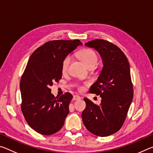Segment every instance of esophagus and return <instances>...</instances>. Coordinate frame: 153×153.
I'll use <instances>...</instances> for the list:
<instances>
[{"instance_id":"obj_1","label":"esophagus","mask_w":153,"mask_h":153,"mask_svg":"<svg viewBox=\"0 0 153 153\" xmlns=\"http://www.w3.org/2000/svg\"><path fill=\"white\" fill-rule=\"evenodd\" d=\"M80 98H80V97H79V96H78V95H74V97H73V99L75 100H79Z\"/></svg>"}]
</instances>
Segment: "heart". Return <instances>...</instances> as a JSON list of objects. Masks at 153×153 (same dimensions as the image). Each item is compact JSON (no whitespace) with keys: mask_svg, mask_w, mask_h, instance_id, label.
I'll return each instance as SVG.
<instances>
[{"mask_svg":"<svg viewBox=\"0 0 153 153\" xmlns=\"http://www.w3.org/2000/svg\"><path fill=\"white\" fill-rule=\"evenodd\" d=\"M77 56L83 63L88 67H94L98 61V56L97 53L90 48H85L81 49L77 53ZM71 61V56L67 55L63 59L61 63V71L63 73H65L68 69L69 63ZM78 90L79 91H82L84 90V87L82 86H78Z\"/></svg>","mask_w":153,"mask_h":153,"instance_id":"obj_1","label":"heart"}]
</instances>
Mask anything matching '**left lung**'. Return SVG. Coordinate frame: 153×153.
Masks as SVG:
<instances>
[{
    "label": "left lung",
    "mask_w": 153,
    "mask_h": 153,
    "mask_svg": "<svg viewBox=\"0 0 153 153\" xmlns=\"http://www.w3.org/2000/svg\"><path fill=\"white\" fill-rule=\"evenodd\" d=\"M85 45L98 52L103 67L97 81L89 90L90 93L100 96L101 103L97 105L84 98L86 107L82 112V121L93 134L108 136L122 127L132 101L129 64L123 51L108 41L96 39Z\"/></svg>",
    "instance_id": "8db88e82"
}]
</instances>
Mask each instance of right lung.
Segmentation results:
<instances>
[{"mask_svg": "<svg viewBox=\"0 0 153 153\" xmlns=\"http://www.w3.org/2000/svg\"><path fill=\"white\" fill-rule=\"evenodd\" d=\"M79 45V40L46 42L30 56L21 78V109L28 125L42 135L60 130L69 114L73 96L66 92L55 97L50 86L61 79L62 61Z\"/></svg>", "mask_w": 153, "mask_h": 153, "instance_id": "right-lung-1", "label": "right lung"}]
</instances>
